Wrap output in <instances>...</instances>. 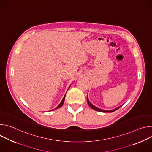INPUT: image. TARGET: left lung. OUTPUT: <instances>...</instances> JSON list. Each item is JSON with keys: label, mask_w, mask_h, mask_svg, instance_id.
Masks as SVG:
<instances>
[{"label": "left lung", "mask_w": 152, "mask_h": 152, "mask_svg": "<svg viewBox=\"0 0 152 152\" xmlns=\"http://www.w3.org/2000/svg\"><path fill=\"white\" fill-rule=\"evenodd\" d=\"M86 100H87V102H88V103L89 106H90L91 108H93V110H96V111H99V112H104V113H106V112H107V113H111V112H114V111H115L117 110L118 109V108H120V107L121 106H118V107H116L115 109H114V110H113L106 111V110H101V109H100V108H98V107H97L96 106H94L93 104H91V103L90 102V101H89V100H88V96H87V97H86Z\"/></svg>", "instance_id": "8db88e82"}]
</instances>
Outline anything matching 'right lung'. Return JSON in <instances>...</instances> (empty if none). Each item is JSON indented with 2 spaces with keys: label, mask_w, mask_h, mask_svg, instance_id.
Wrapping results in <instances>:
<instances>
[{
  "label": "right lung",
  "mask_w": 152,
  "mask_h": 152,
  "mask_svg": "<svg viewBox=\"0 0 152 152\" xmlns=\"http://www.w3.org/2000/svg\"><path fill=\"white\" fill-rule=\"evenodd\" d=\"M70 87V86H69ZM66 94H65V96H64V97H63V99H62V101H61V102L59 104V105L56 107H55L54 110H52V111H53V110H56V109H58V108H59V107H61L62 106V104H63V103H64V100H65V97H66Z\"/></svg>",
  "instance_id": "add662e5"
}]
</instances>
